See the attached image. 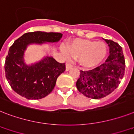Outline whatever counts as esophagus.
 <instances>
[{"label": "esophagus", "instance_id": "esophagus-1", "mask_svg": "<svg viewBox=\"0 0 134 134\" xmlns=\"http://www.w3.org/2000/svg\"><path fill=\"white\" fill-rule=\"evenodd\" d=\"M72 65H71L69 63H67L66 64V71H69L70 70L71 68H72Z\"/></svg>", "mask_w": 134, "mask_h": 134}]
</instances>
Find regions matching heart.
<instances>
[{"label": "heart", "instance_id": "1", "mask_svg": "<svg viewBox=\"0 0 134 134\" xmlns=\"http://www.w3.org/2000/svg\"><path fill=\"white\" fill-rule=\"evenodd\" d=\"M62 52L66 58L70 56L78 58L79 63L85 67H95L103 61L107 54V46L103 42L76 39Z\"/></svg>", "mask_w": 134, "mask_h": 134}]
</instances>
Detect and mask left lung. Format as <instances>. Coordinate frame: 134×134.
Segmentation results:
<instances>
[{"label": "left lung", "mask_w": 134, "mask_h": 134, "mask_svg": "<svg viewBox=\"0 0 134 134\" xmlns=\"http://www.w3.org/2000/svg\"><path fill=\"white\" fill-rule=\"evenodd\" d=\"M104 40L109 47L107 59L92 70H80L76 82L78 91L90 98H102L110 94L118 87L125 74V60L122 47L113 41Z\"/></svg>", "instance_id": "obj_1"}]
</instances>
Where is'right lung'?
Segmentation results:
<instances>
[{"label": "right lung", "instance_id": "1", "mask_svg": "<svg viewBox=\"0 0 134 134\" xmlns=\"http://www.w3.org/2000/svg\"><path fill=\"white\" fill-rule=\"evenodd\" d=\"M62 36L60 33L34 31L24 34L14 41L5 63V76L14 92L31 100L41 99L52 92L57 78L65 71V63L47 56L38 63L27 65L23 56L29 44L58 42Z\"/></svg>", "mask_w": 134, "mask_h": 134}]
</instances>
